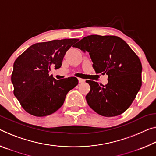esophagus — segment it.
<instances>
[{
    "label": "esophagus",
    "mask_w": 156,
    "mask_h": 156,
    "mask_svg": "<svg viewBox=\"0 0 156 156\" xmlns=\"http://www.w3.org/2000/svg\"><path fill=\"white\" fill-rule=\"evenodd\" d=\"M85 80L84 79H82V78H78V82L79 83H83L84 82H85Z\"/></svg>",
    "instance_id": "esophagus-1"
}]
</instances>
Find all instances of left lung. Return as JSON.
I'll return each mask as SVG.
<instances>
[{
  "instance_id": "left-lung-1",
  "label": "left lung",
  "mask_w": 156,
  "mask_h": 156,
  "mask_svg": "<svg viewBox=\"0 0 156 156\" xmlns=\"http://www.w3.org/2000/svg\"><path fill=\"white\" fill-rule=\"evenodd\" d=\"M74 47L89 53L96 73L108 76L105 85L86 80L90 86L85 97L89 106L104 117L124 112L142 86V66L137 55L124 40L116 36L85 37Z\"/></svg>"
}]
</instances>
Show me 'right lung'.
<instances>
[{
	"instance_id": "obj_1",
	"label": "right lung",
	"mask_w": 156,
	"mask_h": 156,
	"mask_svg": "<svg viewBox=\"0 0 156 156\" xmlns=\"http://www.w3.org/2000/svg\"><path fill=\"white\" fill-rule=\"evenodd\" d=\"M77 41L65 39L33 44L16 58L11 78L14 94L27 112L36 117L51 115L78 85L76 77L56 80L48 73L51 67H61L66 51Z\"/></svg>"
}]
</instances>
